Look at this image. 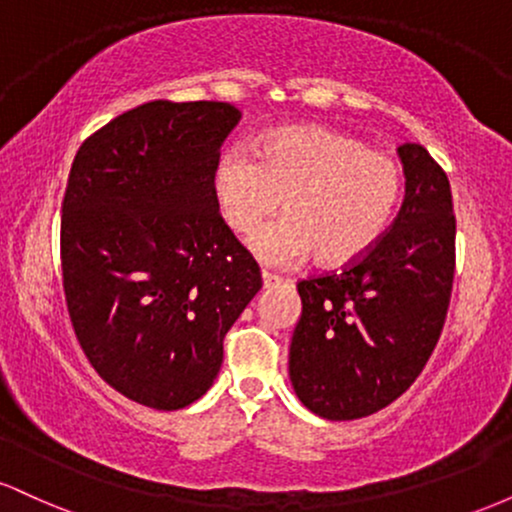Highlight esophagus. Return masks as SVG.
Listing matches in <instances>:
<instances>
[{"instance_id":"obj_1","label":"esophagus","mask_w":512,"mask_h":512,"mask_svg":"<svg viewBox=\"0 0 512 512\" xmlns=\"http://www.w3.org/2000/svg\"><path fill=\"white\" fill-rule=\"evenodd\" d=\"M262 284H264V289H267V286L281 284V279H279V276H276V274L267 272V269H262Z\"/></svg>"}]
</instances>
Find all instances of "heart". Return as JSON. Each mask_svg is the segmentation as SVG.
I'll return each mask as SVG.
<instances>
[{
    "label": "heart",
    "mask_w": 512,
    "mask_h": 512,
    "mask_svg": "<svg viewBox=\"0 0 512 512\" xmlns=\"http://www.w3.org/2000/svg\"><path fill=\"white\" fill-rule=\"evenodd\" d=\"M255 153L243 146L223 151L211 190L236 233L255 231L284 199L289 216L250 238L257 260L291 267L315 250L317 262L337 267L383 238L402 195V170L387 151L327 127H284Z\"/></svg>",
    "instance_id": "heart-1"
}]
</instances>
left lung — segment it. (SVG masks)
I'll use <instances>...</instances> for the list:
<instances>
[{"label":"left lung","mask_w":512,"mask_h":512,"mask_svg":"<svg viewBox=\"0 0 512 512\" xmlns=\"http://www.w3.org/2000/svg\"><path fill=\"white\" fill-rule=\"evenodd\" d=\"M404 202L390 231L342 272L298 281L289 375L313 414L351 421L419 378L448 315L455 214L445 170L421 144L397 149Z\"/></svg>","instance_id":"1"}]
</instances>
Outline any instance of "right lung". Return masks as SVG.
I'll list each match as a JSON object with an SVG mask.
<instances>
[{"label": "right lung", "mask_w": 512, "mask_h": 512, "mask_svg": "<svg viewBox=\"0 0 512 512\" xmlns=\"http://www.w3.org/2000/svg\"><path fill=\"white\" fill-rule=\"evenodd\" d=\"M231 103L151 101L81 144L62 202L69 317L96 373L151 409L214 385L223 337L262 276L216 207Z\"/></svg>", "instance_id": "right-lung-1"}]
</instances>
